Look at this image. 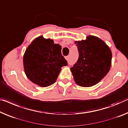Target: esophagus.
<instances>
[{"instance_id": "34e87169", "label": "esophagus", "mask_w": 128, "mask_h": 128, "mask_svg": "<svg viewBox=\"0 0 128 128\" xmlns=\"http://www.w3.org/2000/svg\"><path fill=\"white\" fill-rule=\"evenodd\" d=\"M65 58H66V60H67V61L69 60V56H66Z\"/></svg>"}]
</instances>
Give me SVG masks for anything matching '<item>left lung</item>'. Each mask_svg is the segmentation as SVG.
Here are the masks:
<instances>
[{"label":"left lung","instance_id":"obj_1","mask_svg":"<svg viewBox=\"0 0 128 128\" xmlns=\"http://www.w3.org/2000/svg\"><path fill=\"white\" fill-rule=\"evenodd\" d=\"M75 44L79 56L77 62L70 68L74 80L80 86H93L109 71L111 50L104 41L92 36H88L86 40L75 41Z\"/></svg>","mask_w":128,"mask_h":128}]
</instances>
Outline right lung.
Returning a JSON list of instances; mask_svg holds the SVG:
<instances>
[{
    "label": "right lung",
    "mask_w": 128,
    "mask_h": 128,
    "mask_svg": "<svg viewBox=\"0 0 128 128\" xmlns=\"http://www.w3.org/2000/svg\"><path fill=\"white\" fill-rule=\"evenodd\" d=\"M62 46L53 40L40 36L32 42L24 56V72L32 82L45 87L56 81L62 66L68 65Z\"/></svg>",
    "instance_id": "obj_1"
}]
</instances>
